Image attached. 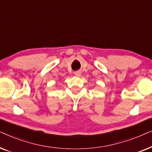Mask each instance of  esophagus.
<instances>
[{"label": "esophagus", "instance_id": "obj_1", "mask_svg": "<svg viewBox=\"0 0 152 152\" xmlns=\"http://www.w3.org/2000/svg\"><path fill=\"white\" fill-rule=\"evenodd\" d=\"M81 74H82V72H81L80 71H76L75 72V75L77 77H80L81 75Z\"/></svg>", "mask_w": 152, "mask_h": 152}]
</instances>
